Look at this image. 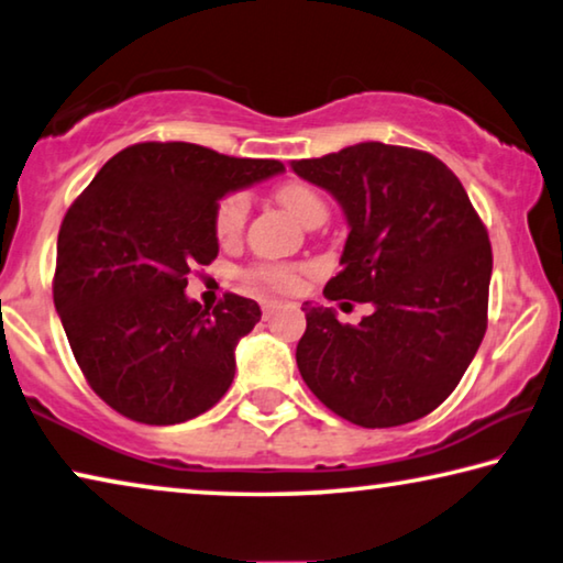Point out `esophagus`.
Here are the masks:
<instances>
[{"mask_svg": "<svg viewBox=\"0 0 563 563\" xmlns=\"http://www.w3.org/2000/svg\"><path fill=\"white\" fill-rule=\"evenodd\" d=\"M282 305L279 301H262V311H264V317H272L276 309H279Z\"/></svg>", "mask_w": 563, "mask_h": 563, "instance_id": "34e87169", "label": "esophagus"}]
</instances>
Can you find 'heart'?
I'll return each mask as SVG.
<instances>
[{
	"label": "heart",
	"mask_w": 563,
	"mask_h": 563,
	"mask_svg": "<svg viewBox=\"0 0 563 563\" xmlns=\"http://www.w3.org/2000/svg\"><path fill=\"white\" fill-rule=\"evenodd\" d=\"M276 198L287 209L294 219L301 221L307 227L311 219L317 216H327L324 198L319 196L314 188L307 184H299V180H287L276 188ZM249 216V196L246 194H229L221 198L219 209L213 216V229L216 236L221 241H233L244 231ZM249 279L256 284H264V287L276 289V291H294L299 287V274L289 269V266H256V269L249 272Z\"/></svg>",
	"instance_id": "1"
}]
</instances>
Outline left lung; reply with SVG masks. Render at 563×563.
<instances>
[{"label": "left lung", "instance_id": "left-lung-1", "mask_svg": "<svg viewBox=\"0 0 563 563\" xmlns=\"http://www.w3.org/2000/svg\"><path fill=\"white\" fill-rule=\"evenodd\" d=\"M291 170L332 194L350 227L324 297L375 309L352 327L305 301L301 379L354 426L426 418L461 383L488 324L493 254L468 194L443 161L402 145L357 143Z\"/></svg>", "mask_w": 563, "mask_h": 563}]
</instances>
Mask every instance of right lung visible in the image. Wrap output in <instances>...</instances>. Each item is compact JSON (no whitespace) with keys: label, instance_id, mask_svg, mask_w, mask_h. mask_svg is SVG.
<instances>
[{"label":"right lung","instance_id":"right-lung-1","mask_svg":"<svg viewBox=\"0 0 563 563\" xmlns=\"http://www.w3.org/2000/svg\"><path fill=\"white\" fill-rule=\"evenodd\" d=\"M282 170L279 161L194 143H137L112 155L67 209L55 309L85 379L112 410L176 426L227 395L233 350L262 309L239 294L201 307L186 297L188 274L219 254L221 198Z\"/></svg>","mask_w":563,"mask_h":563}]
</instances>
